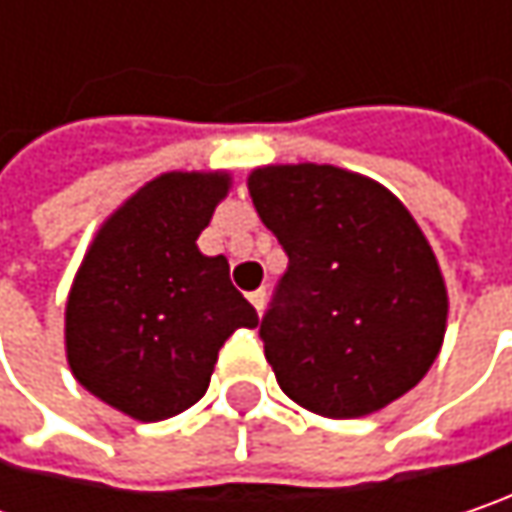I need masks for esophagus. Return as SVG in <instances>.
Wrapping results in <instances>:
<instances>
[{
    "label": "esophagus",
    "instance_id": "obj_1",
    "mask_svg": "<svg viewBox=\"0 0 512 512\" xmlns=\"http://www.w3.org/2000/svg\"><path fill=\"white\" fill-rule=\"evenodd\" d=\"M247 300L253 303V309L262 314V309H265V300H268V294H265V288H259V291H250V294H247Z\"/></svg>",
    "mask_w": 512,
    "mask_h": 512
}]
</instances>
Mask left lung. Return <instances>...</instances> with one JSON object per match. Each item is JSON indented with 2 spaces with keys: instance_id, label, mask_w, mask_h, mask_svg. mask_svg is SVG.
Wrapping results in <instances>:
<instances>
[{
  "instance_id": "obj_1",
  "label": "left lung",
  "mask_w": 512,
  "mask_h": 512,
  "mask_svg": "<svg viewBox=\"0 0 512 512\" xmlns=\"http://www.w3.org/2000/svg\"><path fill=\"white\" fill-rule=\"evenodd\" d=\"M247 186L288 256L259 323L282 393L332 420L408 393L434 364L449 311L411 212L335 165H268Z\"/></svg>"
}]
</instances>
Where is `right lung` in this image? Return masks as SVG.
Returning <instances> with one entry per match:
<instances>
[{"label": "right lung", "mask_w": 512, "mask_h": 512, "mask_svg": "<svg viewBox=\"0 0 512 512\" xmlns=\"http://www.w3.org/2000/svg\"><path fill=\"white\" fill-rule=\"evenodd\" d=\"M227 174H163L139 189L92 241L66 303V355L75 379L139 422L192 408L218 349L259 323L230 282L224 256L198 236Z\"/></svg>", "instance_id": "obj_1"}]
</instances>
